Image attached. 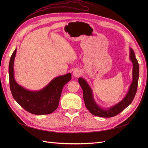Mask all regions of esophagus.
<instances>
[{"label":"esophagus","mask_w":148,"mask_h":148,"mask_svg":"<svg viewBox=\"0 0 148 148\" xmlns=\"http://www.w3.org/2000/svg\"><path fill=\"white\" fill-rule=\"evenodd\" d=\"M73 73L74 76H75V77H79V76H80V75H81V74H82L81 71H80L79 69H74Z\"/></svg>","instance_id":"34e87169"}]
</instances>
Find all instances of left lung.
Instances as JSON below:
<instances>
[{
  "instance_id": "obj_1",
  "label": "left lung",
  "mask_w": 148,
  "mask_h": 148,
  "mask_svg": "<svg viewBox=\"0 0 148 148\" xmlns=\"http://www.w3.org/2000/svg\"><path fill=\"white\" fill-rule=\"evenodd\" d=\"M130 58L133 62V82L130 85L126 96L118 103L108 108H104L98 106L93 98L92 88L83 78L79 79V83L83 92V99L87 109L93 114L102 118H111L123 111L131 103L136 95L139 77V66L133 50H130Z\"/></svg>"
}]
</instances>
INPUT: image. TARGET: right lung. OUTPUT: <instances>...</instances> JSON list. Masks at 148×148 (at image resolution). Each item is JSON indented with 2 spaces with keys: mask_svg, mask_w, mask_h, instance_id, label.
<instances>
[{
  "mask_svg": "<svg viewBox=\"0 0 148 148\" xmlns=\"http://www.w3.org/2000/svg\"><path fill=\"white\" fill-rule=\"evenodd\" d=\"M17 49L12 54L9 64L10 85L14 99L27 112L37 115L47 114L55 111L59 105L62 89L71 79V74L57 77L42 89L30 91L15 82L14 77V62Z\"/></svg>",
  "mask_w": 148,
  "mask_h": 148,
  "instance_id": "1",
  "label": "right lung"
}]
</instances>
